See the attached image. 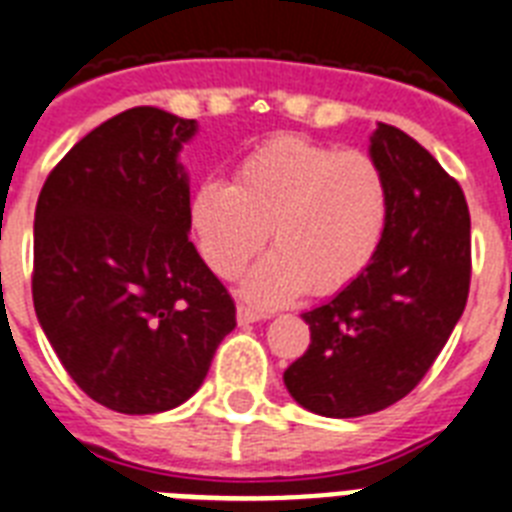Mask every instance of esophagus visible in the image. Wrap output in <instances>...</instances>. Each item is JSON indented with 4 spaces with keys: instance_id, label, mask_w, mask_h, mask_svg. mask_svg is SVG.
Masks as SVG:
<instances>
[{
    "instance_id": "obj_1",
    "label": "esophagus",
    "mask_w": 512,
    "mask_h": 512,
    "mask_svg": "<svg viewBox=\"0 0 512 512\" xmlns=\"http://www.w3.org/2000/svg\"><path fill=\"white\" fill-rule=\"evenodd\" d=\"M236 319H239V324L244 327V324H255V321H263L268 319V316L255 311V308H249V305H239V308H236Z\"/></svg>"
}]
</instances>
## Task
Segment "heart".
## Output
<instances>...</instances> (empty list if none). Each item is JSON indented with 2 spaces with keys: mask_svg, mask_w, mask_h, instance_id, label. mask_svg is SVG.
Returning <instances> with one entry per match:
<instances>
[{
  "mask_svg": "<svg viewBox=\"0 0 512 512\" xmlns=\"http://www.w3.org/2000/svg\"><path fill=\"white\" fill-rule=\"evenodd\" d=\"M201 260L220 279L247 273L244 295L281 305L311 289L329 297L372 265L388 231L390 183L361 148H337L303 135H276L249 151L233 183L204 180L188 207Z\"/></svg>",
  "mask_w": 512,
  "mask_h": 512,
  "instance_id": "obj_1",
  "label": "heart"
}]
</instances>
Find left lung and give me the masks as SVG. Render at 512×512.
I'll list each match as a JSON object with an SVG mask.
<instances>
[{
  "label": "left lung",
  "instance_id": "obj_1",
  "mask_svg": "<svg viewBox=\"0 0 512 512\" xmlns=\"http://www.w3.org/2000/svg\"><path fill=\"white\" fill-rule=\"evenodd\" d=\"M369 143L390 183L388 231L350 287L303 313L311 345L284 372L297 404L337 420L420 385L465 311L473 268L460 183L398 127L377 124Z\"/></svg>",
  "mask_w": 512,
  "mask_h": 512
}]
</instances>
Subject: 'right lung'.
<instances>
[{"instance_id":"add662e5","label":"right lung","mask_w":512,"mask_h":512,"mask_svg":"<svg viewBox=\"0 0 512 512\" xmlns=\"http://www.w3.org/2000/svg\"><path fill=\"white\" fill-rule=\"evenodd\" d=\"M196 122L138 106L84 135L47 175L34 215L36 319L71 380L122 414L199 390L236 305L188 241L177 151Z\"/></svg>"}]
</instances>
